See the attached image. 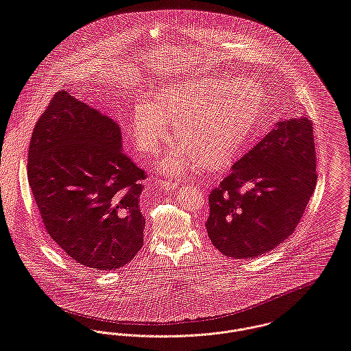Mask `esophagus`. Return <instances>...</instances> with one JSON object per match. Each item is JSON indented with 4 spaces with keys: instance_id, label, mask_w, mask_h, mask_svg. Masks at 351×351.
<instances>
[{
    "instance_id": "34e87169",
    "label": "esophagus",
    "mask_w": 351,
    "mask_h": 351,
    "mask_svg": "<svg viewBox=\"0 0 351 351\" xmlns=\"http://www.w3.org/2000/svg\"><path fill=\"white\" fill-rule=\"evenodd\" d=\"M180 185V180H173V178H166L159 181V186L166 191H174Z\"/></svg>"
}]
</instances>
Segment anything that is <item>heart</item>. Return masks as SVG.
Listing matches in <instances>:
<instances>
[{
	"mask_svg": "<svg viewBox=\"0 0 351 351\" xmlns=\"http://www.w3.org/2000/svg\"><path fill=\"white\" fill-rule=\"evenodd\" d=\"M243 88L242 83L188 80L163 91L155 105L140 104L132 119L137 148L158 152L169 137L167 121H171L180 141L160 163L165 173L181 174L199 156L208 167L228 163L247 138L261 109V93Z\"/></svg>",
	"mask_w": 351,
	"mask_h": 351,
	"instance_id": "1",
	"label": "heart"
}]
</instances>
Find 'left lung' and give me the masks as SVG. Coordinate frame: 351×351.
<instances>
[{
  "mask_svg": "<svg viewBox=\"0 0 351 351\" xmlns=\"http://www.w3.org/2000/svg\"><path fill=\"white\" fill-rule=\"evenodd\" d=\"M317 182L312 121H278L208 197L213 245L234 258L261 256L295 230Z\"/></svg>",
  "mask_w": 351,
  "mask_h": 351,
  "instance_id": "8db88e82",
  "label": "left lung"
}]
</instances>
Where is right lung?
Masks as SVG:
<instances>
[{
  "label": "right lung",
  "instance_id": "right-lung-1",
  "mask_svg": "<svg viewBox=\"0 0 351 351\" xmlns=\"http://www.w3.org/2000/svg\"><path fill=\"white\" fill-rule=\"evenodd\" d=\"M113 118L57 93L29 141L28 182L50 238L99 271L128 264L143 246L144 170L122 152Z\"/></svg>",
  "mask_w": 351,
  "mask_h": 351
}]
</instances>
